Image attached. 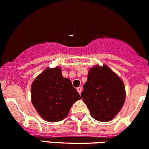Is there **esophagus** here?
I'll return each mask as SVG.
<instances>
[{"label": "esophagus", "instance_id": "34e87169", "mask_svg": "<svg viewBox=\"0 0 149 149\" xmlns=\"http://www.w3.org/2000/svg\"><path fill=\"white\" fill-rule=\"evenodd\" d=\"M77 92H78V93L81 94V92H82V87H81V86H79V87L77 88Z\"/></svg>", "mask_w": 149, "mask_h": 149}]
</instances>
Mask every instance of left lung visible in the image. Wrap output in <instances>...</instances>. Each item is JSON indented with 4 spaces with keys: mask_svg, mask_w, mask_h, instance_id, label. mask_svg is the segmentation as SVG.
<instances>
[{
    "mask_svg": "<svg viewBox=\"0 0 149 149\" xmlns=\"http://www.w3.org/2000/svg\"><path fill=\"white\" fill-rule=\"evenodd\" d=\"M81 97L93 119L109 122L125 104V87L123 81L108 65H97L89 69Z\"/></svg>",
    "mask_w": 149,
    "mask_h": 149,
    "instance_id": "1",
    "label": "left lung"
}]
</instances>
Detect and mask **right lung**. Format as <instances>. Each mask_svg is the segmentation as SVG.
<instances>
[{
	"label": "right lung",
	"instance_id": "obj_1",
	"mask_svg": "<svg viewBox=\"0 0 149 149\" xmlns=\"http://www.w3.org/2000/svg\"><path fill=\"white\" fill-rule=\"evenodd\" d=\"M31 101L38 114L49 122L62 121L75 101L81 99L71 81L62 74L61 68H47L31 85Z\"/></svg>",
	"mask_w": 149,
	"mask_h": 149
}]
</instances>
